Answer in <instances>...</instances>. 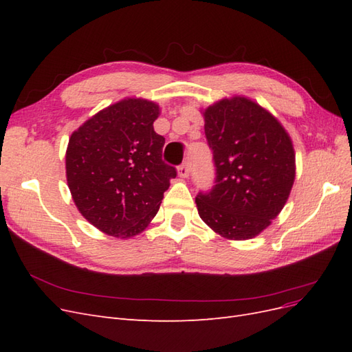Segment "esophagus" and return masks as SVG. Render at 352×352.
<instances>
[{
  "label": "esophagus",
  "instance_id": "34e87169",
  "mask_svg": "<svg viewBox=\"0 0 352 352\" xmlns=\"http://www.w3.org/2000/svg\"><path fill=\"white\" fill-rule=\"evenodd\" d=\"M177 175L180 177H188L189 176V164L188 163H182L177 168Z\"/></svg>",
  "mask_w": 352,
  "mask_h": 352
}]
</instances>
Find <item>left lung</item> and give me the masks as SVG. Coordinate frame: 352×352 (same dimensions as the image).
I'll use <instances>...</instances> for the list:
<instances>
[{
  "label": "left lung",
  "mask_w": 352,
  "mask_h": 352,
  "mask_svg": "<svg viewBox=\"0 0 352 352\" xmlns=\"http://www.w3.org/2000/svg\"><path fill=\"white\" fill-rule=\"evenodd\" d=\"M202 114L216 180L197 195L198 214L223 238L251 239L270 226L291 194L292 141L274 116L245 97L220 100Z\"/></svg>",
  "instance_id": "8db88e82"
}]
</instances>
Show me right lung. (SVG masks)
Wrapping results in <instances>:
<instances>
[{
	"label": "right lung",
	"mask_w": 352,
	"mask_h": 352,
	"mask_svg": "<svg viewBox=\"0 0 352 352\" xmlns=\"http://www.w3.org/2000/svg\"><path fill=\"white\" fill-rule=\"evenodd\" d=\"M160 107L126 98L74 131L66 176L80 214L116 238L141 233L157 214L176 168L163 162L164 138L155 133Z\"/></svg>",
	"instance_id": "add662e5"
}]
</instances>
